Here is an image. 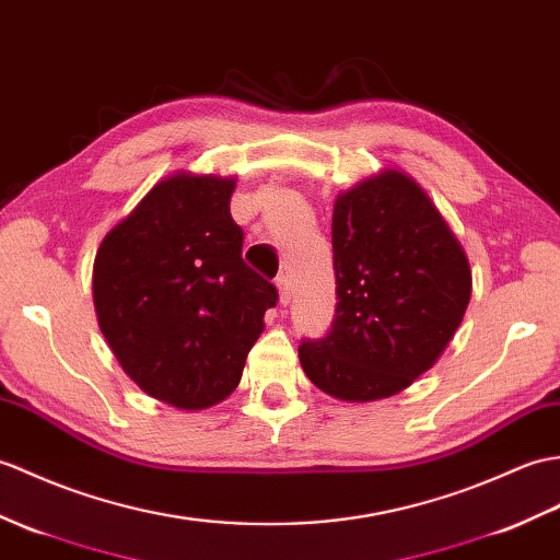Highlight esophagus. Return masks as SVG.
<instances>
[{"mask_svg":"<svg viewBox=\"0 0 560 560\" xmlns=\"http://www.w3.org/2000/svg\"><path fill=\"white\" fill-rule=\"evenodd\" d=\"M277 289H279V301L281 305H289L291 298H293V279L289 275H281L277 279Z\"/></svg>","mask_w":560,"mask_h":560,"instance_id":"obj_1","label":"esophagus"}]
</instances>
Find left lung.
<instances>
[{"label":"left lung","mask_w":560,"mask_h":560,"mask_svg":"<svg viewBox=\"0 0 560 560\" xmlns=\"http://www.w3.org/2000/svg\"><path fill=\"white\" fill-rule=\"evenodd\" d=\"M336 315L298 346L307 380L339 400L408 388L444 353L472 295L458 238L410 176L384 168L341 192L331 219Z\"/></svg>","instance_id":"8db88e82"}]
</instances>
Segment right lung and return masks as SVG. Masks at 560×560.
I'll return each instance as SVG.
<instances>
[{"mask_svg": "<svg viewBox=\"0 0 560 560\" xmlns=\"http://www.w3.org/2000/svg\"><path fill=\"white\" fill-rule=\"evenodd\" d=\"M236 178L178 172L104 236L93 267L100 329L148 396L205 410L238 386L277 285L243 262Z\"/></svg>", "mask_w": 560, "mask_h": 560, "instance_id": "add662e5", "label": "right lung"}]
</instances>
